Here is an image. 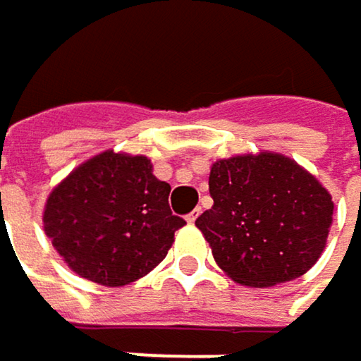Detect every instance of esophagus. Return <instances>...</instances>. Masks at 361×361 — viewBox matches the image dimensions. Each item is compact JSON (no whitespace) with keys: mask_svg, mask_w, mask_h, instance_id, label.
I'll return each instance as SVG.
<instances>
[{"mask_svg":"<svg viewBox=\"0 0 361 361\" xmlns=\"http://www.w3.org/2000/svg\"><path fill=\"white\" fill-rule=\"evenodd\" d=\"M198 214H200V209H194L192 213L185 214V221H188V223H194V221L198 219Z\"/></svg>","mask_w":361,"mask_h":361,"instance_id":"1","label":"esophagus"}]
</instances>
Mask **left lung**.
Instances as JSON below:
<instances>
[{
    "label": "left lung",
    "mask_w": 361,
    "mask_h": 361,
    "mask_svg": "<svg viewBox=\"0 0 361 361\" xmlns=\"http://www.w3.org/2000/svg\"><path fill=\"white\" fill-rule=\"evenodd\" d=\"M209 192L213 209L196 227L233 281L271 287L302 277L320 258L335 204L291 159L260 152L216 161Z\"/></svg>",
    "instance_id": "left-lung-1"
}]
</instances>
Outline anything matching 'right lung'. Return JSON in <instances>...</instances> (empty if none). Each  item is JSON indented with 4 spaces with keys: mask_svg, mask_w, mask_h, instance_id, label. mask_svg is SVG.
Instances as JSON below:
<instances>
[{
    "mask_svg": "<svg viewBox=\"0 0 361 361\" xmlns=\"http://www.w3.org/2000/svg\"><path fill=\"white\" fill-rule=\"evenodd\" d=\"M171 185L147 157L101 152L47 198L45 231L80 277L119 287L148 275L185 221L169 209Z\"/></svg>",
    "mask_w": 361,
    "mask_h": 361,
    "instance_id": "1",
    "label": "right lung"
}]
</instances>
